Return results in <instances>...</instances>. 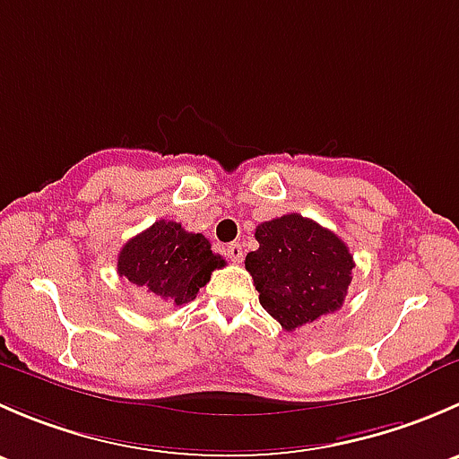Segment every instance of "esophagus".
Wrapping results in <instances>:
<instances>
[{"label": "esophagus", "instance_id": "1", "mask_svg": "<svg viewBox=\"0 0 459 459\" xmlns=\"http://www.w3.org/2000/svg\"><path fill=\"white\" fill-rule=\"evenodd\" d=\"M226 255H229L230 262L239 264L244 259V247H242V244H238V242L229 244V248H226Z\"/></svg>", "mask_w": 459, "mask_h": 459}]
</instances>
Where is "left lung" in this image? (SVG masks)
<instances>
[{
  "mask_svg": "<svg viewBox=\"0 0 459 459\" xmlns=\"http://www.w3.org/2000/svg\"><path fill=\"white\" fill-rule=\"evenodd\" d=\"M257 251L247 255V271L259 304L284 331L340 311L353 280V255L333 230L289 212L255 229Z\"/></svg>",
  "mask_w": 459,
  "mask_h": 459,
  "instance_id": "1",
  "label": "left lung"
}]
</instances>
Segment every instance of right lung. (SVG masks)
I'll use <instances>...</instances> for the list:
<instances>
[{"label":"right lung","instance_id":"right-lung-1","mask_svg":"<svg viewBox=\"0 0 459 459\" xmlns=\"http://www.w3.org/2000/svg\"><path fill=\"white\" fill-rule=\"evenodd\" d=\"M224 264L202 233H188L170 220L155 221L128 239L117 255L119 275L164 307L193 302L211 273Z\"/></svg>","mask_w":459,"mask_h":459}]
</instances>
